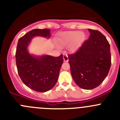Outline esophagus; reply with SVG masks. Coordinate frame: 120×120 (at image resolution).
I'll return each instance as SVG.
<instances>
[{"label": "esophagus", "instance_id": "1", "mask_svg": "<svg viewBox=\"0 0 120 120\" xmlns=\"http://www.w3.org/2000/svg\"><path fill=\"white\" fill-rule=\"evenodd\" d=\"M63 58H64V62H68V56L67 55H64V56H63Z\"/></svg>", "mask_w": 120, "mask_h": 120}]
</instances>
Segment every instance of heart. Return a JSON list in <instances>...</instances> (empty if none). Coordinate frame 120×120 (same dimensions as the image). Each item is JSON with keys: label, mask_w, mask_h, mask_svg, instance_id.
I'll return each mask as SVG.
<instances>
[{"label": "heart", "mask_w": 120, "mask_h": 120, "mask_svg": "<svg viewBox=\"0 0 120 120\" xmlns=\"http://www.w3.org/2000/svg\"><path fill=\"white\" fill-rule=\"evenodd\" d=\"M85 37V34L79 31L62 32L58 38V43L60 47L70 45V50L72 52H76L83 43Z\"/></svg>", "instance_id": "b5f03b06"}]
</instances>
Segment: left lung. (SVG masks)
Segmentation results:
<instances>
[{
    "label": "left lung",
    "mask_w": 120,
    "mask_h": 120,
    "mask_svg": "<svg viewBox=\"0 0 120 120\" xmlns=\"http://www.w3.org/2000/svg\"><path fill=\"white\" fill-rule=\"evenodd\" d=\"M88 30L89 38L75 54L68 55L73 79L79 87L86 90L99 86L111 66L110 47L105 37L98 30Z\"/></svg>",
    "instance_id": "obj_1"
}]
</instances>
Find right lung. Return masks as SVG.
<instances>
[{"label":"right lung","mask_w":120,"mask_h":120,"mask_svg":"<svg viewBox=\"0 0 120 120\" xmlns=\"http://www.w3.org/2000/svg\"><path fill=\"white\" fill-rule=\"evenodd\" d=\"M49 29H34L19 40L16 52L17 71L22 82L31 89L46 92L54 87L58 79L64 62L63 55L58 57L49 55L30 54L28 46L35 37L49 39Z\"/></svg>","instance_id":"1"}]
</instances>
